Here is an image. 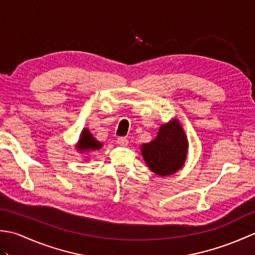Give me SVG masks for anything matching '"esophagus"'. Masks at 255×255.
Returning <instances> with one entry per match:
<instances>
[{
    "mask_svg": "<svg viewBox=\"0 0 255 255\" xmlns=\"http://www.w3.org/2000/svg\"><path fill=\"white\" fill-rule=\"evenodd\" d=\"M117 142L121 145H126V144H128V140H127V138H125V137H118Z\"/></svg>",
    "mask_w": 255,
    "mask_h": 255,
    "instance_id": "obj_1",
    "label": "esophagus"
}]
</instances>
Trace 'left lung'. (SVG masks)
Segmentation results:
<instances>
[{
    "label": "left lung",
    "instance_id": "8db88e82",
    "mask_svg": "<svg viewBox=\"0 0 255 255\" xmlns=\"http://www.w3.org/2000/svg\"><path fill=\"white\" fill-rule=\"evenodd\" d=\"M188 141L177 119L162 125L156 137L141 145V154L156 175L167 176L181 169L186 160Z\"/></svg>",
    "mask_w": 255,
    "mask_h": 255
}]
</instances>
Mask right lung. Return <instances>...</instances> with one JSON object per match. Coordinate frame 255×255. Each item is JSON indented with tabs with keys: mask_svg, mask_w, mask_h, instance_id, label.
I'll list each match as a JSON object with an SVG mask.
<instances>
[{
	"mask_svg": "<svg viewBox=\"0 0 255 255\" xmlns=\"http://www.w3.org/2000/svg\"><path fill=\"white\" fill-rule=\"evenodd\" d=\"M102 142L97 141V140L93 137V134L90 132L88 128H84L78 142V150L80 152H88V151H94L99 150L102 148Z\"/></svg>",
	"mask_w": 255,
	"mask_h": 255,
	"instance_id": "1",
	"label": "right lung"
}]
</instances>
